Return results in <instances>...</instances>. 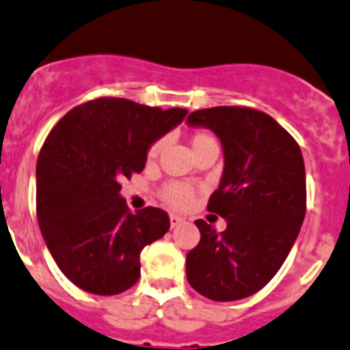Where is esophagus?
<instances>
[{"mask_svg":"<svg viewBox=\"0 0 350 350\" xmlns=\"http://www.w3.org/2000/svg\"><path fill=\"white\" fill-rule=\"evenodd\" d=\"M169 220H171V227H178L185 222V219L179 215H176V213H171V215H169Z\"/></svg>","mask_w":350,"mask_h":350,"instance_id":"1","label":"esophagus"}]
</instances>
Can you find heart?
I'll return each mask as SVG.
<instances>
[{"label":"heart","mask_w":350,"mask_h":350,"mask_svg":"<svg viewBox=\"0 0 350 350\" xmlns=\"http://www.w3.org/2000/svg\"><path fill=\"white\" fill-rule=\"evenodd\" d=\"M162 145H164V140H157L152 144V147L148 148V159H150V161L161 154ZM213 145H217L215 138L210 133H206V131H196L191 137L193 152L205 147H213ZM162 198H164L169 205L176 206V208H183V206H186L191 202L193 188L189 185H186V183H169V185H165L164 189H162Z\"/></svg>","instance_id":"1"}]
</instances>
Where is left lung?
<instances>
[{
	"label": "left lung",
	"mask_w": 350,
	"mask_h": 350,
	"mask_svg": "<svg viewBox=\"0 0 350 350\" xmlns=\"http://www.w3.org/2000/svg\"><path fill=\"white\" fill-rule=\"evenodd\" d=\"M186 123L208 128L222 145L224 172L208 210L227 222L215 232L195 220L200 243L186 256V277L212 301L244 299L279 272L303 226V154L272 116L247 107L200 109Z\"/></svg>",
	"instance_id": "obj_1"
}]
</instances>
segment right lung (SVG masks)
I'll return each mask as SVG.
<instances>
[{"label":"right lung","mask_w":350,"mask_h":350,"mask_svg":"<svg viewBox=\"0 0 350 350\" xmlns=\"http://www.w3.org/2000/svg\"><path fill=\"white\" fill-rule=\"evenodd\" d=\"M186 109L104 97L71 109L37 159V220L61 272L81 291L114 296L140 277V253L171 220L161 208L131 213L123 178L142 172L154 142L178 126Z\"/></svg>","instance_id":"obj_1"}]
</instances>
